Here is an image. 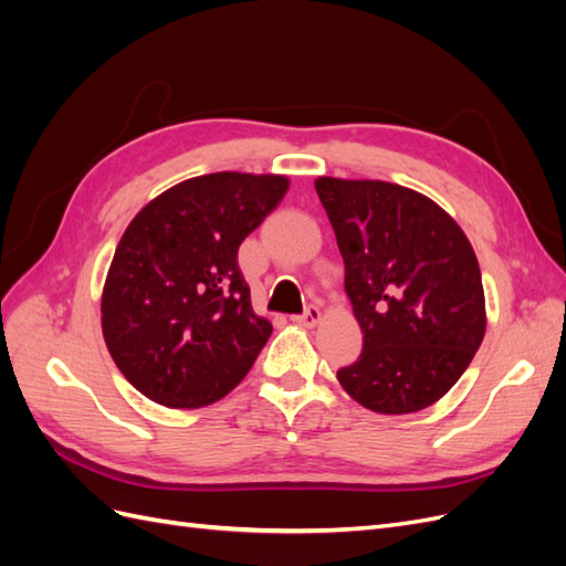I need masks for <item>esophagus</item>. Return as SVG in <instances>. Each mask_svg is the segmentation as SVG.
Segmentation results:
<instances>
[{
    "instance_id": "34e87169",
    "label": "esophagus",
    "mask_w": 566,
    "mask_h": 566,
    "mask_svg": "<svg viewBox=\"0 0 566 566\" xmlns=\"http://www.w3.org/2000/svg\"><path fill=\"white\" fill-rule=\"evenodd\" d=\"M318 321H321V312L316 310V306H310L304 314L293 316V323L302 325V328H314V325H318Z\"/></svg>"
}]
</instances>
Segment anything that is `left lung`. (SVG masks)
I'll return each instance as SVG.
<instances>
[{
    "label": "left lung",
    "instance_id": "1",
    "mask_svg": "<svg viewBox=\"0 0 566 566\" xmlns=\"http://www.w3.org/2000/svg\"><path fill=\"white\" fill-rule=\"evenodd\" d=\"M345 260L364 352L337 380L375 413H416L465 373L486 333L482 271L434 200L378 179L314 181Z\"/></svg>",
    "mask_w": 566,
    "mask_h": 566
}]
</instances>
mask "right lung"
<instances>
[{
    "mask_svg": "<svg viewBox=\"0 0 566 566\" xmlns=\"http://www.w3.org/2000/svg\"><path fill=\"white\" fill-rule=\"evenodd\" d=\"M283 175L214 172L153 198L119 238L101 328L119 373L167 408H202L241 382L271 335L238 248L279 208Z\"/></svg>",
    "mask_w": 566,
    "mask_h": 566,
    "instance_id": "right-lung-1",
    "label": "right lung"
}]
</instances>
